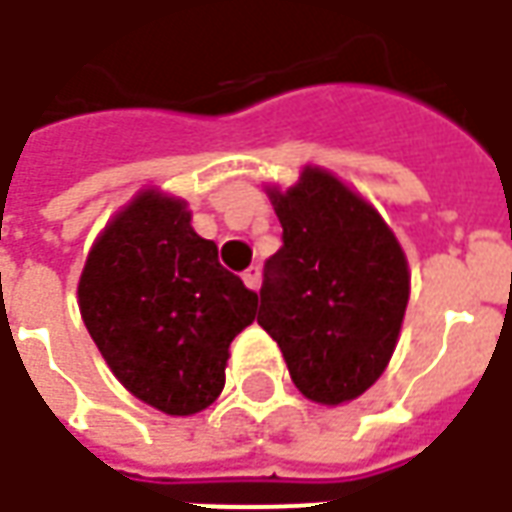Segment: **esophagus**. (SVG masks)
Masks as SVG:
<instances>
[{"instance_id": "obj_1", "label": "esophagus", "mask_w": 512, "mask_h": 512, "mask_svg": "<svg viewBox=\"0 0 512 512\" xmlns=\"http://www.w3.org/2000/svg\"><path fill=\"white\" fill-rule=\"evenodd\" d=\"M242 281H245V287L248 290H259L262 287V273H259V267H250L242 273Z\"/></svg>"}]
</instances>
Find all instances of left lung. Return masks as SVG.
<instances>
[{"label":"left lung","instance_id":"left-lung-1","mask_svg":"<svg viewBox=\"0 0 512 512\" xmlns=\"http://www.w3.org/2000/svg\"><path fill=\"white\" fill-rule=\"evenodd\" d=\"M284 245L264 264L259 327L279 344L296 389L344 406L389 366L411 273L394 231L355 188L321 166L267 185Z\"/></svg>","mask_w":512,"mask_h":512}]
</instances>
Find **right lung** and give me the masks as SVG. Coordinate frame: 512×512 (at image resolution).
Here are the masks:
<instances>
[{"label":"right lung","instance_id":"obj_1","mask_svg":"<svg viewBox=\"0 0 512 512\" xmlns=\"http://www.w3.org/2000/svg\"><path fill=\"white\" fill-rule=\"evenodd\" d=\"M259 296L228 273L188 202L137 191L106 222L78 279V310L112 375L146 406L191 417L225 389L231 341Z\"/></svg>","mask_w":512,"mask_h":512}]
</instances>
